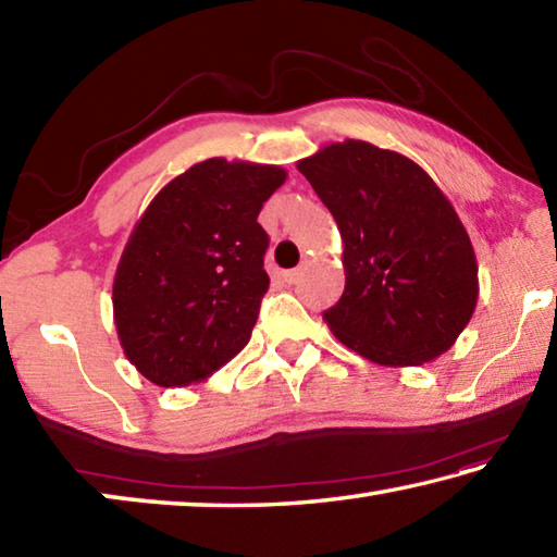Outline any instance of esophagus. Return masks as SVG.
I'll return each mask as SVG.
<instances>
[{
	"label": "esophagus",
	"mask_w": 557,
	"mask_h": 557,
	"mask_svg": "<svg viewBox=\"0 0 557 557\" xmlns=\"http://www.w3.org/2000/svg\"><path fill=\"white\" fill-rule=\"evenodd\" d=\"M301 272H305L301 268H297V270H287V272H282V277H285L287 285H295V282H299Z\"/></svg>",
	"instance_id": "1"
}]
</instances>
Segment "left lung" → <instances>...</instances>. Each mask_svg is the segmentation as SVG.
<instances>
[{"label": "left lung", "mask_w": 557, "mask_h": 557, "mask_svg": "<svg viewBox=\"0 0 557 557\" xmlns=\"http://www.w3.org/2000/svg\"><path fill=\"white\" fill-rule=\"evenodd\" d=\"M297 169L344 240L346 287L324 312L334 336L381 366L435 361L479 297L474 248L447 196L412 159L361 139Z\"/></svg>", "instance_id": "8db88e82"}]
</instances>
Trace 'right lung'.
<instances>
[{"label": "right lung", "instance_id": "obj_1", "mask_svg": "<svg viewBox=\"0 0 557 557\" xmlns=\"http://www.w3.org/2000/svg\"><path fill=\"white\" fill-rule=\"evenodd\" d=\"M285 178L280 166L213 157L147 206L112 282L120 344L145 379L203 381L250 342L270 287L258 213Z\"/></svg>", "mask_w": 557, "mask_h": 557}]
</instances>
